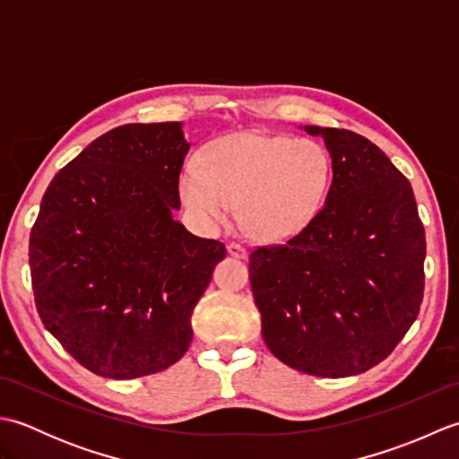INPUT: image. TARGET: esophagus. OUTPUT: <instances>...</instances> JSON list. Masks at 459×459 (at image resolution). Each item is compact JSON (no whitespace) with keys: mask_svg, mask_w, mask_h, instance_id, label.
Listing matches in <instances>:
<instances>
[{"mask_svg":"<svg viewBox=\"0 0 459 459\" xmlns=\"http://www.w3.org/2000/svg\"><path fill=\"white\" fill-rule=\"evenodd\" d=\"M227 250L232 258H247V248L240 247L238 242H229Z\"/></svg>","mask_w":459,"mask_h":459,"instance_id":"34e87169","label":"esophagus"}]
</instances>
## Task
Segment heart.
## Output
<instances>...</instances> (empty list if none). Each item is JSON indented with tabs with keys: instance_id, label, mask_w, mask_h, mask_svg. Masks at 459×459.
<instances>
[{
	"instance_id": "b5f03b06",
	"label": "heart",
	"mask_w": 459,
	"mask_h": 459,
	"mask_svg": "<svg viewBox=\"0 0 459 459\" xmlns=\"http://www.w3.org/2000/svg\"><path fill=\"white\" fill-rule=\"evenodd\" d=\"M187 163L179 193L207 224H229L240 207V227L266 245L298 237L317 217L331 183V158L316 140L245 130L221 135Z\"/></svg>"
}]
</instances>
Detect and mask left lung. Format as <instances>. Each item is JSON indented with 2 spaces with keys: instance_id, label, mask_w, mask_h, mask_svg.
I'll return each mask as SVG.
<instances>
[{
  "instance_id": "8db88e82",
  "label": "left lung",
  "mask_w": 459,
  "mask_h": 459,
  "mask_svg": "<svg viewBox=\"0 0 459 459\" xmlns=\"http://www.w3.org/2000/svg\"><path fill=\"white\" fill-rule=\"evenodd\" d=\"M324 138L333 179L307 229L252 250L248 274L272 355L301 373H365L393 353L420 311L426 237L404 175L351 130Z\"/></svg>"
}]
</instances>
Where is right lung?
<instances>
[{"label":"right lung","instance_id":"obj_1","mask_svg":"<svg viewBox=\"0 0 459 459\" xmlns=\"http://www.w3.org/2000/svg\"><path fill=\"white\" fill-rule=\"evenodd\" d=\"M181 126L126 124L96 138L55 175L31 229L39 317L100 377L138 378L178 363L193 309L227 255L173 219L189 152Z\"/></svg>","mask_w":459,"mask_h":459}]
</instances>
